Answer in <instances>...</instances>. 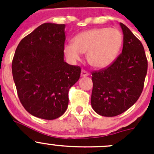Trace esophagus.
<instances>
[{"instance_id": "esophagus-1", "label": "esophagus", "mask_w": 154, "mask_h": 154, "mask_svg": "<svg viewBox=\"0 0 154 154\" xmlns=\"http://www.w3.org/2000/svg\"><path fill=\"white\" fill-rule=\"evenodd\" d=\"M89 75V73L87 72L85 70H82L81 72V76L82 77H86V76Z\"/></svg>"}]
</instances>
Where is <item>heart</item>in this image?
<instances>
[{"mask_svg": "<svg viewBox=\"0 0 154 154\" xmlns=\"http://www.w3.org/2000/svg\"><path fill=\"white\" fill-rule=\"evenodd\" d=\"M123 44L120 31L115 28H93L82 31L67 43L64 52L70 62L80 60L82 53H87V60L92 67L103 69L112 65Z\"/></svg>", "mask_w": 154, "mask_h": 154, "instance_id": "1", "label": "heart"}]
</instances>
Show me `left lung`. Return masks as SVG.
Instances as JSON below:
<instances>
[{"label":"left lung","mask_w":154,"mask_h":154,"mask_svg":"<svg viewBox=\"0 0 154 154\" xmlns=\"http://www.w3.org/2000/svg\"><path fill=\"white\" fill-rule=\"evenodd\" d=\"M123 51L108 68L93 72L91 105L103 116H116L133 106L141 95L147 59L140 41L123 23Z\"/></svg>","instance_id":"8db88e82"}]
</instances>
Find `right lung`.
Wrapping results in <instances>:
<instances>
[{
  "label": "right lung",
  "mask_w": 154,
  "mask_h": 154,
  "mask_svg": "<svg viewBox=\"0 0 154 154\" xmlns=\"http://www.w3.org/2000/svg\"><path fill=\"white\" fill-rule=\"evenodd\" d=\"M65 24L44 23L16 48L12 75L24 108L38 118L55 119L69 105V90L81 69L64 61Z\"/></svg>",
  "instance_id": "obj_1"
}]
</instances>
